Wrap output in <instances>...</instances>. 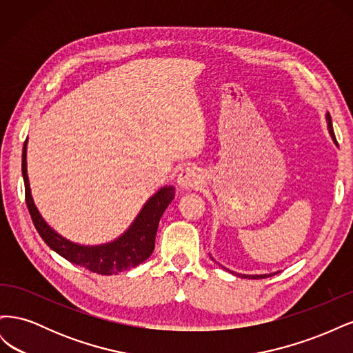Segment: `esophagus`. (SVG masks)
I'll return each instance as SVG.
<instances>
[{
    "instance_id": "obj_1",
    "label": "esophagus",
    "mask_w": 353,
    "mask_h": 353,
    "mask_svg": "<svg viewBox=\"0 0 353 353\" xmlns=\"http://www.w3.org/2000/svg\"><path fill=\"white\" fill-rule=\"evenodd\" d=\"M176 183L183 190H194L201 184V174L197 168H185L181 170Z\"/></svg>"
}]
</instances>
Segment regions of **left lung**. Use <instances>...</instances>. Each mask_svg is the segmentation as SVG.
Returning a JSON list of instances; mask_svg holds the SVG:
<instances>
[{"label":"left lung","instance_id":"1","mask_svg":"<svg viewBox=\"0 0 353 353\" xmlns=\"http://www.w3.org/2000/svg\"><path fill=\"white\" fill-rule=\"evenodd\" d=\"M325 121H327V128H328V132H330V135H331V138H333V141L337 144V141H336V137H334V131H333V123H331V116H330V113L327 112V114H325ZM212 258V256H210ZM213 259V258H212ZM230 271V270H228ZM231 274H234V275H237V276H241V279H252V280H259V279H266V276H271V275H275L276 272H280V271H276V272H271V274H261V275H245V274H239V272H234V271H230Z\"/></svg>","mask_w":353,"mask_h":353}]
</instances>
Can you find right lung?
<instances>
[{
    "label": "right lung",
    "instance_id": "1",
    "mask_svg": "<svg viewBox=\"0 0 353 353\" xmlns=\"http://www.w3.org/2000/svg\"><path fill=\"white\" fill-rule=\"evenodd\" d=\"M26 150L28 138L22 152V174L25 181L26 205L37 231L50 249L59 253L66 261L101 275H113L128 271L150 258L154 250V239L159 221L169 206V203L175 197V188L172 185H165L157 190L145 201V205L141 208L130 228L113 241L97 245L78 244L60 236L41 216L30 193Z\"/></svg>",
    "mask_w": 353,
    "mask_h": 353
}]
</instances>
